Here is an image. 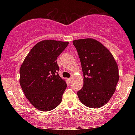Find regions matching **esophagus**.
Here are the masks:
<instances>
[{"label":"esophagus","mask_w":135,"mask_h":135,"mask_svg":"<svg viewBox=\"0 0 135 135\" xmlns=\"http://www.w3.org/2000/svg\"><path fill=\"white\" fill-rule=\"evenodd\" d=\"M72 80H73V78H69V79H68V80H69V83H71V81H72Z\"/></svg>","instance_id":"obj_1"}]
</instances>
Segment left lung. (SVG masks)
<instances>
[{"instance_id":"left-lung-1","label":"left lung","mask_w":135,"mask_h":135,"mask_svg":"<svg viewBox=\"0 0 135 135\" xmlns=\"http://www.w3.org/2000/svg\"><path fill=\"white\" fill-rule=\"evenodd\" d=\"M84 75V85L77 92L82 104L100 108L107 104L119 80L118 66L109 50L93 38L74 40Z\"/></svg>"}]
</instances>
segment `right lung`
I'll list each match as a JSON object with an SVG mask.
<instances>
[{
  "label": "right lung",
  "mask_w": 135,
  "mask_h": 135,
  "mask_svg": "<svg viewBox=\"0 0 135 135\" xmlns=\"http://www.w3.org/2000/svg\"><path fill=\"white\" fill-rule=\"evenodd\" d=\"M69 42L42 40L36 44L21 65L20 84L27 99L40 111H50L62 101L66 82L60 77L57 57Z\"/></svg>",
  "instance_id": "add662e5"
}]
</instances>
